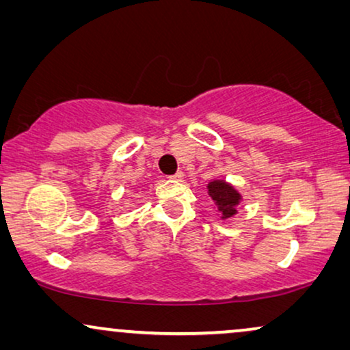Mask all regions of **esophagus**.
Instances as JSON below:
<instances>
[{"instance_id":"1","label":"esophagus","mask_w":350,"mask_h":350,"mask_svg":"<svg viewBox=\"0 0 350 350\" xmlns=\"http://www.w3.org/2000/svg\"><path fill=\"white\" fill-rule=\"evenodd\" d=\"M170 178L174 180V181H183V178H185V174H183V172H176L175 175H172V176H170Z\"/></svg>"}]
</instances>
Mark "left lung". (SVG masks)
<instances>
[{
    "instance_id": "left-lung-1",
    "label": "left lung",
    "mask_w": 350,
    "mask_h": 350,
    "mask_svg": "<svg viewBox=\"0 0 350 350\" xmlns=\"http://www.w3.org/2000/svg\"><path fill=\"white\" fill-rule=\"evenodd\" d=\"M207 194L217 207L219 218L223 221L236 217L239 205L242 202V194L236 189V186L228 183L226 180H212L207 185Z\"/></svg>"
}]
</instances>
